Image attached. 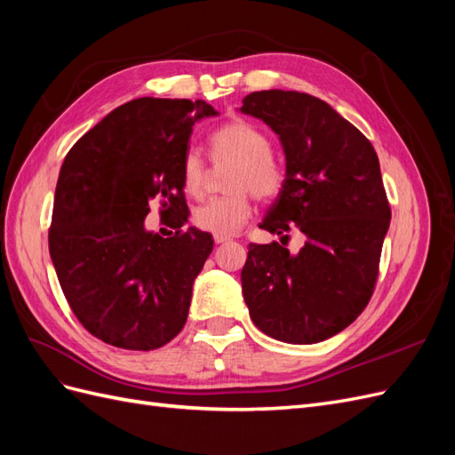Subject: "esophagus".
Returning a JSON list of instances; mask_svg holds the SVG:
<instances>
[{
  "mask_svg": "<svg viewBox=\"0 0 455 455\" xmlns=\"http://www.w3.org/2000/svg\"><path fill=\"white\" fill-rule=\"evenodd\" d=\"M229 241V237H222V235H214V243L216 244H224V243H228Z\"/></svg>",
  "mask_w": 455,
  "mask_h": 455,
  "instance_id": "1",
  "label": "esophagus"
}]
</instances>
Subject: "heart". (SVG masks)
I'll return each mask as SVG.
<instances>
[{
    "label": "heart",
    "instance_id": "heart-1",
    "mask_svg": "<svg viewBox=\"0 0 455 455\" xmlns=\"http://www.w3.org/2000/svg\"><path fill=\"white\" fill-rule=\"evenodd\" d=\"M209 148L216 164H233L226 180L231 194L199 204L194 211V224L203 231L228 237L237 233L252 214L249 194L261 201L279 196L284 186V171L271 156L269 136L249 121L226 123L211 134ZM180 176L188 196H203L206 167L196 149L186 151L182 157Z\"/></svg>",
    "mask_w": 455,
    "mask_h": 455
}]
</instances>
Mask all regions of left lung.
<instances>
[{"mask_svg": "<svg viewBox=\"0 0 455 455\" xmlns=\"http://www.w3.org/2000/svg\"><path fill=\"white\" fill-rule=\"evenodd\" d=\"M241 114L279 136L286 172L261 229L304 233L291 254L277 241L251 244L243 296L261 332L296 346L336 336L374 292L391 209L366 136L324 100L298 91H258Z\"/></svg>", "mask_w": 455, "mask_h": 455, "instance_id": "left-lung-1", "label": "left lung"}]
</instances>
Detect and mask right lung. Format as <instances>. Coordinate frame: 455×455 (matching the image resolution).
<instances>
[{
  "instance_id": "add662e5",
  "label": "right lung",
  "mask_w": 455,
  "mask_h": 455,
  "mask_svg": "<svg viewBox=\"0 0 455 455\" xmlns=\"http://www.w3.org/2000/svg\"><path fill=\"white\" fill-rule=\"evenodd\" d=\"M212 116L203 100L144 96L109 112L64 157L49 252L77 321L109 346L151 351L186 324L214 243L182 229L189 211L180 164L194 125ZM156 196L173 212L172 238L143 226Z\"/></svg>"
}]
</instances>
